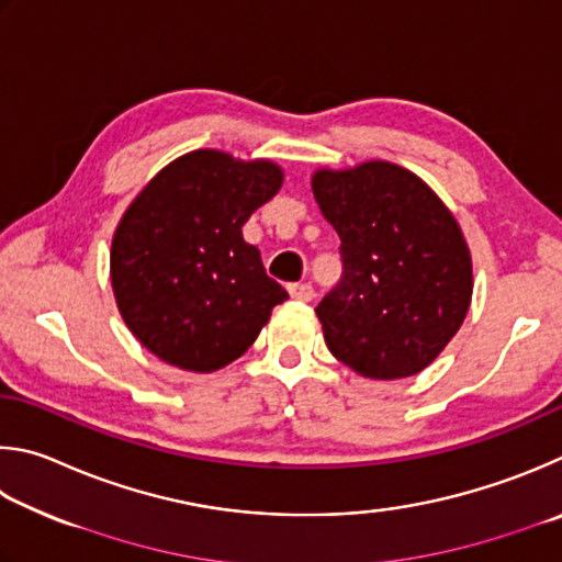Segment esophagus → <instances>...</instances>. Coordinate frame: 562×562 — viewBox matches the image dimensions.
I'll use <instances>...</instances> for the list:
<instances>
[{
    "label": "esophagus",
    "mask_w": 562,
    "mask_h": 562,
    "mask_svg": "<svg viewBox=\"0 0 562 562\" xmlns=\"http://www.w3.org/2000/svg\"><path fill=\"white\" fill-rule=\"evenodd\" d=\"M289 293H291V299L303 301V303H308V301H313V296H316V293H313L311 283H291Z\"/></svg>",
    "instance_id": "obj_1"
}]
</instances>
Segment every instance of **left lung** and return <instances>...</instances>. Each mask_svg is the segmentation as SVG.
Returning <instances> with one entry per match:
<instances>
[{
  "mask_svg": "<svg viewBox=\"0 0 562 562\" xmlns=\"http://www.w3.org/2000/svg\"><path fill=\"white\" fill-rule=\"evenodd\" d=\"M311 187L342 256L338 286L316 308L328 350L362 378L417 375L471 303V254L454 214L415 172L385 160L318 170Z\"/></svg>",
  "mask_w": 562,
  "mask_h": 562,
  "instance_id": "8db88e82",
  "label": "left lung"
}]
</instances>
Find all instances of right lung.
<instances>
[{"label": "right lung", "instance_id": "1", "mask_svg": "<svg viewBox=\"0 0 562 562\" xmlns=\"http://www.w3.org/2000/svg\"><path fill=\"white\" fill-rule=\"evenodd\" d=\"M271 160L194 150L162 167L127 206L111 246L117 311L143 346L190 372L241 358L289 299L241 226L281 190Z\"/></svg>", "mask_w": 562, "mask_h": 562}]
</instances>
